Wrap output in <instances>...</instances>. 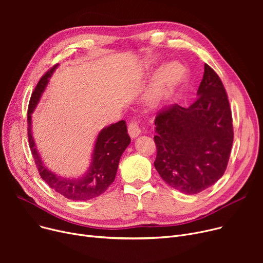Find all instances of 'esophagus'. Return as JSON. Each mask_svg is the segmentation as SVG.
<instances>
[{"mask_svg":"<svg viewBox=\"0 0 263 263\" xmlns=\"http://www.w3.org/2000/svg\"><path fill=\"white\" fill-rule=\"evenodd\" d=\"M141 128L139 126V123H137V121H131L129 123V127H128V132H129V135L132 137V139H135V137L139 136L141 134Z\"/></svg>","mask_w":263,"mask_h":263,"instance_id":"1","label":"esophagus"}]
</instances>
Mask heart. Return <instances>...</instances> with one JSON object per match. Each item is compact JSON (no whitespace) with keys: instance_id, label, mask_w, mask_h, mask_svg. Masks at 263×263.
Segmentation results:
<instances>
[{"instance_id":"b5f03b06","label":"heart","mask_w":263,"mask_h":263,"mask_svg":"<svg viewBox=\"0 0 263 263\" xmlns=\"http://www.w3.org/2000/svg\"><path fill=\"white\" fill-rule=\"evenodd\" d=\"M157 63L155 59L147 61L148 66H153ZM184 77L182 67L177 63H170L163 66L155 76L148 90L147 98L150 103H158L174 91V89L180 84Z\"/></svg>"}]
</instances>
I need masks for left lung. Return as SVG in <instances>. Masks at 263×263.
<instances>
[{"instance_id": "obj_1", "label": "left lung", "mask_w": 263, "mask_h": 263, "mask_svg": "<svg viewBox=\"0 0 263 263\" xmlns=\"http://www.w3.org/2000/svg\"><path fill=\"white\" fill-rule=\"evenodd\" d=\"M155 124V167L170 186L192 195L222 178L233 142L232 116L225 87L210 66L204 64L195 101L164 108Z\"/></svg>"}]
</instances>
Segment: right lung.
<instances>
[{"label": "right lung", "instance_id": "right-lung-1", "mask_svg": "<svg viewBox=\"0 0 263 263\" xmlns=\"http://www.w3.org/2000/svg\"><path fill=\"white\" fill-rule=\"evenodd\" d=\"M57 68L58 65L53 66L44 74L31 96L29 112H27V136H29L30 148L41 179L51 189L68 199H92L103 194L115 180L120 157L131 142L127 131V124L124 120H120L100 131L96 140L90 166L84 176L69 179L49 171L41 161L32 135V113L48 85L49 79Z\"/></svg>", "mask_w": 263, "mask_h": 263}]
</instances>
